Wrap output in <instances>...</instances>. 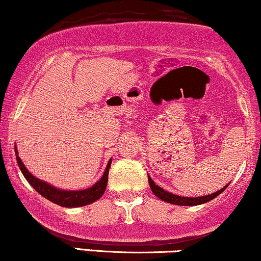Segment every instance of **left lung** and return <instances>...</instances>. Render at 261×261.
<instances>
[{
	"label": "left lung",
	"mask_w": 261,
	"mask_h": 261,
	"mask_svg": "<svg viewBox=\"0 0 261 261\" xmlns=\"http://www.w3.org/2000/svg\"><path fill=\"white\" fill-rule=\"evenodd\" d=\"M148 182H149L150 189L153 191V194L156 197H159L160 200L165 201V202H169V203H173V204H178V206H196V204H202L204 202H208V201L213 200L214 197H217L219 194H222L224 190L226 189V187L229 184H226L225 187H223L222 189L216 191V193L210 194V195H204V196H199V197H184V196H179L176 195V194L169 193L167 190L163 189V188L156 186L154 183V180L148 176Z\"/></svg>",
	"instance_id": "8db88e82"
}]
</instances>
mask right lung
<instances>
[{
  "instance_id": "add662e5",
  "label": "right lung",
  "mask_w": 261,
  "mask_h": 261,
  "mask_svg": "<svg viewBox=\"0 0 261 261\" xmlns=\"http://www.w3.org/2000/svg\"><path fill=\"white\" fill-rule=\"evenodd\" d=\"M15 155L19 169H20L21 173L24 174L25 179L30 183V186L34 188L38 194H41L43 197L51 201V202L59 204V206L70 207V208H72V207L87 206V204H90L100 199V197L103 195L105 190H106L108 182V172H110L112 159L108 161L106 170H105L103 172V176H102L100 178V180H97L92 187L83 190H64L59 189V188L51 186V184L44 182V180L38 179L37 177H35L34 174L30 172V171L25 167V165L21 161L20 158H19L16 147Z\"/></svg>"
}]
</instances>
